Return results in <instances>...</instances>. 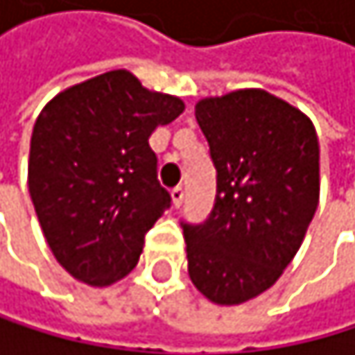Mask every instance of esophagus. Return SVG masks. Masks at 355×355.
I'll list each match as a JSON object with an SVG mask.
<instances>
[{
  "instance_id": "esophagus-1",
  "label": "esophagus",
  "mask_w": 355,
  "mask_h": 355,
  "mask_svg": "<svg viewBox=\"0 0 355 355\" xmlns=\"http://www.w3.org/2000/svg\"><path fill=\"white\" fill-rule=\"evenodd\" d=\"M183 200H185V189L183 187H174L172 189V202H174V207L179 209L181 204H183Z\"/></svg>"
}]
</instances>
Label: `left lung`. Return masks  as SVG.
I'll return each instance as SVG.
<instances>
[{"label":"left lung","instance_id":"1","mask_svg":"<svg viewBox=\"0 0 355 355\" xmlns=\"http://www.w3.org/2000/svg\"><path fill=\"white\" fill-rule=\"evenodd\" d=\"M217 170L209 217L181 221L196 288L217 304L268 290L292 262L320 200V142L311 121L262 89L196 106Z\"/></svg>","mask_w":355,"mask_h":355}]
</instances>
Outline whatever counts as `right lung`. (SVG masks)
<instances>
[{
  "label": "right lung",
  "mask_w": 355,
  "mask_h": 355,
  "mask_svg": "<svg viewBox=\"0 0 355 355\" xmlns=\"http://www.w3.org/2000/svg\"><path fill=\"white\" fill-rule=\"evenodd\" d=\"M174 95L112 70L59 93L40 112L29 196L57 262L89 285L123 279L144 234L170 209L148 136L183 112Z\"/></svg>",
  "instance_id": "right-lung-1"
}]
</instances>
